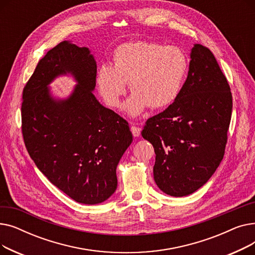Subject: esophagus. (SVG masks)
Segmentation results:
<instances>
[{"mask_svg":"<svg viewBox=\"0 0 255 255\" xmlns=\"http://www.w3.org/2000/svg\"><path fill=\"white\" fill-rule=\"evenodd\" d=\"M131 132H132L133 136L137 137V136H139V134H140V128H139V127H136V126H131Z\"/></svg>","mask_w":255,"mask_h":255,"instance_id":"esophagus-1","label":"esophagus"}]
</instances>
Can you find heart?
Segmentation results:
<instances>
[{
  "instance_id": "heart-1",
  "label": "heart",
  "mask_w": 255,
  "mask_h": 255,
  "mask_svg": "<svg viewBox=\"0 0 255 255\" xmlns=\"http://www.w3.org/2000/svg\"><path fill=\"white\" fill-rule=\"evenodd\" d=\"M114 65L103 64L97 72V87L104 102L119 109L129 83L133 93L125 104L126 112L139 116L150 106L161 110L175 102L182 91L189 62L178 46L136 41L120 45Z\"/></svg>"
}]
</instances>
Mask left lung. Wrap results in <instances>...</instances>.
Wrapping results in <instances>:
<instances>
[{
	"label": "left lung",
	"mask_w": 255,
	"mask_h": 255,
	"mask_svg": "<svg viewBox=\"0 0 255 255\" xmlns=\"http://www.w3.org/2000/svg\"><path fill=\"white\" fill-rule=\"evenodd\" d=\"M190 59L178 99L141 131L154 146L157 186L176 197L195 192L219 166L233 110L230 85L212 51L194 44Z\"/></svg>",
	"instance_id": "obj_1"
}]
</instances>
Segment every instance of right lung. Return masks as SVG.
Here are the masks:
<instances>
[{
	"mask_svg": "<svg viewBox=\"0 0 255 255\" xmlns=\"http://www.w3.org/2000/svg\"><path fill=\"white\" fill-rule=\"evenodd\" d=\"M70 74L77 86L65 100L49 85ZM97 65L88 47L63 41L47 51L22 92L21 130L36 166L75 202L96 205L118 186L117 166L132 142L126 120L94 96Z\"/></svg>",
	"mask_w": 255,
	"mask_h": 255,
	"instance_id": "add662e5",
	"label": "right lung"
}]
</instances>
